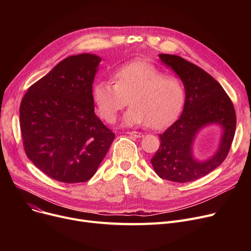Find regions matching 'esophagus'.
<instances>
[{"mask_svg": "<svg viewBox=\"0 0 251 251\" xmlns=\"http://www.w3.org/2000/svg\"><path fill=\"white\" fill-rule=\"evenodd\" d=\"M127 134L133 136V137H136V138H140V137H143V134L140 133V132H137V131H131V132H128Z\"/></svg>", "mask_w": 251, "mask_h": 251, "instance_id": "34e87169", "label": "esophagus"}]
</instances>
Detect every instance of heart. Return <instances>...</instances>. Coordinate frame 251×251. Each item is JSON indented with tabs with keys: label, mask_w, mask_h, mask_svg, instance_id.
Instances as JSON below:
<instances>
[{
	"label": "heart",
	"mask_w": 251,
	"mask_h": 251,
	"mask_svg": "<svg viewBox=\"0 0 251 251\" xmlns=\"http://www.w3.org/2000/svg\"><path fill=\"white\" fill-rule=\"evenodd\" d=\"M112 79L114 85L100 80L91 90L100 118L110 124L129 100L131 108L124 115V125L148 124L160 129L174 120L185 100V89L179 79L165 76L148 62L126 64L113 73Z\"/></svg>",
	"instance_id": "1"
}]
</instances>
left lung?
I'll return each mask as SVG.
<instances>
[{"label": "left lung", "mask_w": 251, "mask_h": 251, "mask_svg": "<svg viewBox=\"0 0 251 251\" xmlns=\"http://www.w3.org/2000/svg\"><path fill=\"white\" fill-rule=\"evenodd\" d=\"M159 57L180 77L185 88V102L180 118L160 134L161 146L151 162L162 179L191 182L212 172L227 157L236 129L234 105L222 85L199 66L176 55ZM212 124L222 128L219 148L207 160H196L193 155L195 137Z\"/></svg>", "instance_id": "left-lung-1"}]
</instances>
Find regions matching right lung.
Masks as SVG:
<instances>
[{"mask_svg": "<svg viewBox=\"0 0 251 251\" xmlns=\"http://www.w3.org/2000/svg\"><path fill=\"white\" fill-rule=\"evenodd\" d=\"M100 61L92 54L66 58L32 84L21 100L24 151L51 179L89 180L115 138L95 114L91 96Z\"/></svg>", "mask_w": 251, "mask_h": 251, "instance_id": "obj_1", "label": "right lung"}]
</instances>
